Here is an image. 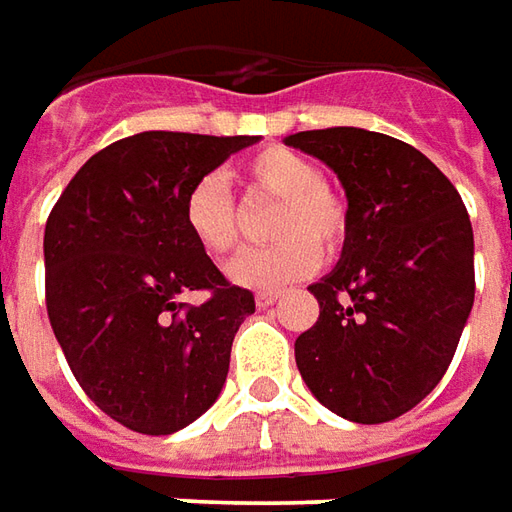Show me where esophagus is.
<instances>
[{
    "label": "esophagus",
    "instance_id": "1",
    "mask_svg": "<svg viewBox=\"0 0 512 512\" xmlns=\"http://www.w3.org/2000/svg\"><path fill=\"white\" fill-rule=\"evenodd\" d=\"M280 300V291H257V308H269V305H274V302Z\"/></svg>",
    "mask_w": 512,
    "mask_h": 512
}]
</instances>
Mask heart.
<instances>
[{
	"label": "heart",
	"mask_w": 512,
	"mask_h": 512,
	"mask_svg": "<svg viewBox=\"0 0 512 512\" xmlns=\"http://www.w3.org/2000/svg\"><path fill=\"white\" fill-rule=\"evenodd\" d=\"M241 182L252 196L277 198L269 235L271 246L241 255L229 266V277L246 288H283L305 280L336 255L350 235L347 198L322 182V168L311 156L283 145H269L252 154L241 168ZM182 221L201 252L215 260L229 257L241 246V215L218 173H207L187 187Z\"/></svg>",
	"instance_id": "1"
}]
</instances>
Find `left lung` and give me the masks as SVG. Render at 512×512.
Wrapping results in <instances>:
<instances>
[{
    "instance_id": "obj_1",
    "label": "left lung",
    "mask_w": 512,
    "mask_h": 512,
    "mask_svg": "<svg viewBox=\"0 0 512 512\" xmlns=\"http://www.w3.org/2000/svg\"><path fill=\"white\" fill-rule=\"evenodd\" d=\"M336 170L350 235L308 291L314 328L294 344L316 401L353 423L406 415L446 375L474 305V229L457 187L417 148L364 128L285 139Z\"/></svg>"
}]
</instances>
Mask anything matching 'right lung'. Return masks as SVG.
I'll return each mask as SVG.
<instances>
[{
	"label": "right lung",
	"instance_id": "right-lung-1",
	"mask_svg": "<svg viewBox=\"0 0 512 512\" xmlns=\"http://www.w3.org/2000/svg\"><path fill=\"white\" fill-rule=\"evenodd\" d=\"M257 137L142 131L97 151L44 229L52 333L111 420L170 434L210 409L255 294L232 285L184 229L187 187ZM204 290L193 306L183 294Z\"/></svg>",
	"mask_w": 512,
	"mask_h": 512
}]
</instances>
